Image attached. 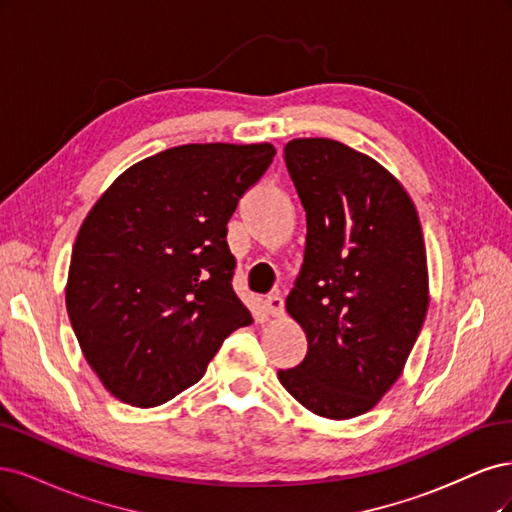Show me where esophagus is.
Listing matches in <instances>:
<instances>
[{
    "instance_id": "esophagus-1",
    "label": "esophagus",
    "mask_w": 512,
    "mask_h": 512,
    "mask_svg": "<svg viewBox=\"0 0 512 512\" xmlns=\"http://www.w3.org/2000/svg\"><path fill=\"white\" fill-rule=\"evenodd\" d=\"M263 306H266L268 315L280 317V315H283V312H285V300H283V295H278V293L268 295V298L263 300Z\"/></svg>"
}]
</instances>
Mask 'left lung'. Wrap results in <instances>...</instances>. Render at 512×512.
<instances>
[{"label":"left lung","instance_id":"left-lung-1","mask_svg":"<svg viewBox=\"0 0 512 512\" xmlns=\"http://www.w3.org/2000/svg\"><path fill=\"white\" fill-rule=\"evenodd\" d=\"M285 163L306 210L287 310L308 351L278 378L315 415L351 419L398 381L423 327L430 295L419 217L381 163L342 142L291 140Z\"/></svg>","mask_w":512,"mask_h":512}]
</instances>
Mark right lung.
Masks as SVG:
<instances>
[{
	"label": "right lung",
	"mask_w": 512,
	"mask_h": 512,
	"mask_svg": "<svg viewBox=\"0 0 512 512\" xmlns=\"http://www.w3.org/2000/svg\"><path fill=\"white\" fill-rule=\"evenodd\" d=\"M274 155L272 144L174 146L125 170L87 214L65 306L114 398L140 408L172 400L253 323L232 287L225 236Z\"/></svg>",
	"instance_id": "1"
}]
</instances>
